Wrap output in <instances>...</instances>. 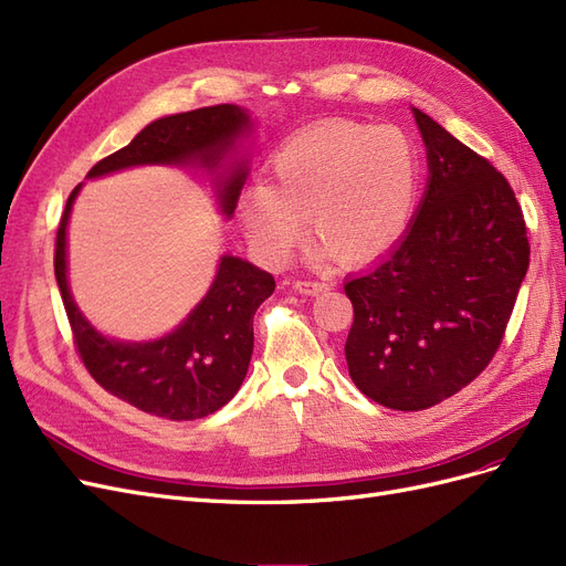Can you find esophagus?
I'll return each mask as SVG.
<instances>
[{"label": "esophagus", "instance_id": "34e87169", "mask_svg": "<svg viewBox=\"0 0 566 566\" xmlns=\"http://www.w3.org/2000/svg\"><path fill=\"white\" fill-rule=\"evenodd\" d=\"M293 287L297 290L300 295H318V293H323V290H328V283H323V281H295L293 283Z\"/></svg>", "mask_w": 566, "mask_h": 566}]
</instances>
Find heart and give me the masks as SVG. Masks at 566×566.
I'll return each mask as SVG.
<instances>
[{
	"label": "heart",
	"instance_id": "obj_1",
	"mask_svg": "<svg viewBox=\"0 0 566 566\" xmlns=\"http://www.w3.org/2000/svg\"><path fill=\"white\" fill-rule=\"evenodd\" d=\"M420 158L410 136L391 125L335 119L287 139L271 158V184L238 196L252 248L283 264L304 221L342 264H364L389 250L413 217Z\"/></svg>",
	"mask_w": 566,
	"mask_h": 566
}]
</instances>
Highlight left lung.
<instances>
[{
  "instance_id": "left-lung-1",
  "label": "left lung",
  "mask_w": 566,
  "mask_h": 566,
  "mask_svg": "<svg viewBox=\"0 0 566 566\" xmlns=\"http://www.w3.org/2000/svg\"><path fill=\"white\" fill-rule=\"evenodd\" d=\"M427 148L424 196L401 241L345 293L354 385L394 410L453 397L499 352L528 269V238L507 179L413 108Z\"/></svg>"
}]
</instances>
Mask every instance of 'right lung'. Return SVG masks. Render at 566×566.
Returning a JSON list of instances; mask_svg holds the SVG:
<instances>
[{"mask_svg": "<svg viewBox=\"0 0 566 566\" xmlns=\"http://www.w3.org/2000/svg\"><path fill=\"white\" fill-rule=\"evenodd\" d=\"M252 129L250 115L231 104L167 115L144 127L132 144L98 160L87 179L139 165H198L217 172L235 139ZM248 177V163L217 175L221 214L231 217ZM82 186V184H80ZM80 186L65 202L56 233L54 271L84 368L113 397L167 420H196L214 413L241 389L254 347L252 318L271 297L276 281L241 256L224 254L217 276L196 310L172 333L150 342H119L101 335L82 316L67 285L65 229Z\"/></svg>", "mask_w": 566, "mask_h": 566, "instance_id": "obj_1", "label": "right lung"}]
</instances>
